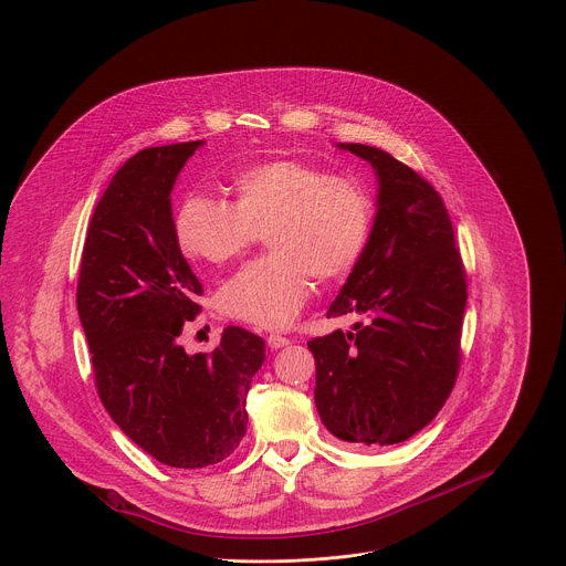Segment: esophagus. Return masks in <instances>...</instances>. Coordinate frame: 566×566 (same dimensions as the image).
Masks as SVG:
<instances>
[{"label":"esophagus","mask_w":566,"mask_h":566,"mask_svg":"<svg viewBox=\"0 0 566 566\" xmlns=\"http://www.w3.org/2000/svg\"><path fill=\"white\" fill-rule=\"evenodd\" d=\"M266 343H269V347H271V349H280V347L289 345L291 340L286 339V337H282V335H269V337H266Z\"/></svg>","instance_id":"1"}]
</instances>
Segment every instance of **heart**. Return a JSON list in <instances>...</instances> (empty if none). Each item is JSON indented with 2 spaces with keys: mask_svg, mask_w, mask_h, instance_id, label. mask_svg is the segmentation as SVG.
Returning <instances> with one entry per match:
<instances>
[{
  "mask_svg": "<svg viewBox=\"0 0 566 566\" xmlns=\"http://www.w3.org/2000/svg\"><path fill=\"white\" fill-rule=\"evenodd\" d=\"M233 201L190 192L175 214V235L188 258L227 264L266 233L269 255L223 284L219 311L255 328H286L304 308L313 280L340 282L363 260L376 206L367 186L322 164L280 157L238 170Z\"/></svg>",
  "mask_w": 566,
  "mask_h": 566,
  "instance_id": "obj_1",
  "label": "heart"
}]
</instances>
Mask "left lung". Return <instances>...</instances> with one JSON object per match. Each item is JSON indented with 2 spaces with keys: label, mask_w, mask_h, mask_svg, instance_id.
Wrapping results in <instances>:
<instances>
[{
  "label": "left lung",
  "mask_w": 566,
  "mask_h": 566,
  "mask_svg": "<svg viewBox=\"0 0 566 566\" xmlns=\"http://www.w3.org/2000/svg\"><path fill=\"white\" fill-rule=\"evenodd\" d=\"M380 184L367 251L328 317L358 315L354 333L308 340L315 405L326 429L354 447H391L424 429L451 396L461 363L465 266L449 210L411 166L367 144Z\"/></svg>",
  "instance_id": "obj_1"
}]
</instances>
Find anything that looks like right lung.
<instances>
[{
    "label": "right lung",
    "instance_id": "1",
    "mask_svg": "<svg viewBox=\"0 0 566 566\" xmlns=\"http://www.w3.org/2000/svg\"><path fill=\"white\" fill-rule=\"evenodd\" d=\"M201 142L153 146L112 179L87 227L76 304L94 382L115 424L157 461L203 468L238 449L264 339L227 326L212 352L186 354L181 331L203 286L181 255L170 190Z\"/></svg>",
    "mask_w": 566,
    "mask_h": 566
}]
</instances>
